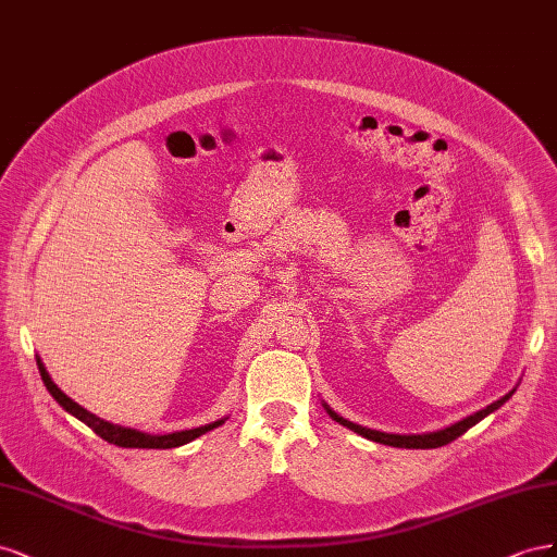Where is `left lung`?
<instances>
[{
  "label": "left lung",
  "mask_w": 557,
  "mask_h": 557,
  "mask_svg": "<svg viewBox=\"0 0 557 557\" xmlns=\"http://www.w3.org/2000/svg\"><path fill=\"white\" fill-rule=\"evenodd\" d=\"M513 392L516 389H511L508 394H504L502 399H497L495 404H490V406H485L483 410H479V412H473V416H469V418H465V420H459V422H455V424H450V426H446V429H438V432H429V434H385V432H375V429H367V426H361V424H355V422H349V420H345V418H341L338 412H333L326 404H324V408H326V412L329 416L336 420L338 424H343V426H347V429H352V432H357L359 436H363V438H369V441H375V443H385V446H394V448H441V446H446V443H450V441H455L457 436H462L467 429H471L473 424H479L483 418H487L490 412H495L497 408H502L508 399H511L513 396Z\"/></svg>",
  "instance_id": "left-lung-1"
}]
</instances>
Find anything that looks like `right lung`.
I'll use <instances>...</instances> for the list:
<instances>
[{
    "label": "right lung",
    "instance_id": "obj_1",
    "mask_svg": "<svg viewBox=\"0 0 557 557\" xmlns=\"http://www.w3.org/2000/svg\"><path fill=\"white\" fill-rule=\"evenodd\" d=\"M37 367H39V373H41V380H44L46 389L51 392V396L62 408H65L67 412H72L76 420H82L84 424H88L100 438H104L107 443H114V446H121V448H163V450L165 448H180V446H184V443H190L194 438L208 434L210 429H216L219 424H224V420H226L224 418V420H216V422L205 424V426L184 429V432H174V434H161V436L145 434V432H137V429L111 424L107 420H100L98 416H92L90 410H86L84 406H78L76 401H72L70 396L53 383L49 371H46L44 361L39 357H37Z\"/></svg>",
    "mask_w": 557,
    "mask_h": 557
}]
</instances>
